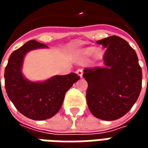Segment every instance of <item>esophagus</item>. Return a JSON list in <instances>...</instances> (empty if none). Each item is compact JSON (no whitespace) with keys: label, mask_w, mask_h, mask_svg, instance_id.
Segmentation results:
<instances>
[{"label":"esophagus","mask_w":148,"mask_h":148,"mask_svg":"<svg viewBox=\"0 0 148 148\" xmlns=\"http://www.w3.org/2000/svg\"><path fill=\"white\" fill-rule=\"evenodd\" d=\"M76 73H77V74L78 75V76H80L81 77H82V74H83V71H82V69H77V71H76Z\"/></svg>","instance_id":"1"}]
</instances>
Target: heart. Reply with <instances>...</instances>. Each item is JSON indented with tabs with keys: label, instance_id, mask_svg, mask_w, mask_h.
Instances as JSON below:
<instances>
[{
	"label": "heart",
	"instance_id": "1",
	"mask_svg": "<svg viewBox=\"0 0 148 148\" xmlns=\"http://www.w3.org/2000/svg\"><path fill=\"white\" fill-rule=\"evenodd\" d=\"M95 59H100L103 56V51L101 49H97L94 51V47H87V48L82 49L78 52V55L82 58H88L93 55Z\"/></svg>",
	"mask_w": 148,
	"mask_h": 148
}]
</instances>
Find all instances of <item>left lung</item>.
<instances>
[{
	"label": "left lung",
	"instance_id": "1",
	"mask_svg": "<svg viewBox=\"0 0 148 148\" xmlns=\"http://www.w3.org/2000/svg\"><path fill=\"white\" fill-rule=\"evenodd\" d=\"M106 47L104 67L86 68V101L91 113L104 121H115L129 111L140 96L142 70L135 50L116 36L97 41Z\"/></svg>",
	"mask_w": 148,
	"mask_h": 148
}]
</instances>
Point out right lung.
I'll list each match as a JSON object with an SVG mask.
<instances>
[{"mask_svg": "<svg viewBox=\"0 0 148 148\" xmlns=\"http://www.w3.org/2000/svg\"><path fill=\"white\" fill-rule=\"evenodd\" d=\"M47 46L30 40L12 52L5 70V86L16 109L26 117L43 121L55 116L62 107L65 94L80 79L75 73L57 75L42 82H33L23 76L21 68L25 55Z\"/></svg>", "mask_w": 148, "mask_h": 148, "instance_id": "1", "label": "right lung"}]
</instances>
